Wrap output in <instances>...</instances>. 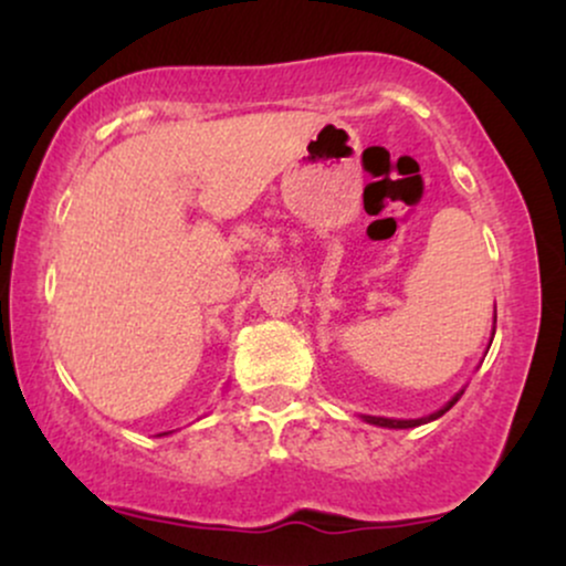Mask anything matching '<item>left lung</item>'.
<instances>
[{
    "mask_svg": "<svg viewBox=\"0 0 566 566\" xmlns=\"http://www.w3.org/2000/svg\"><path fill=\"white\" fill-rule=\"evenodd\" d=\"M495 322H497V316H495ZM492 335H495V333H492ZM460 396H463V391L454 394L452 399L447 401L444 407L437 409V412H431V415H428V418H418V420H394V418H375V415H365V420H367V423H373V426H382V428H415V426H423V423H431V420L441 418V415H444L447 409H452V407H454V401H458Z\"/></svg>",
    "mask_w": 566,
    "mask_h": 566,
    "instance_id": "1",
    "label": "left lung"
}]
</instances>
